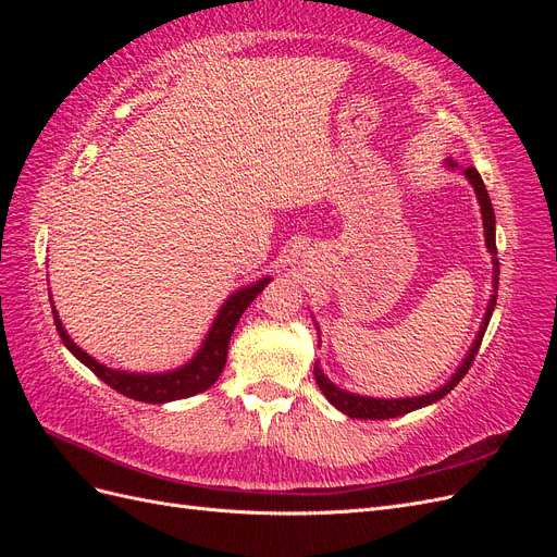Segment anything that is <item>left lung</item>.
I'll return each instance as SVG.
<instances>
[{"label": "left lung", "instance_id": "1", "mask_svg": "<svg viewBox=\"0 0 557 557\" xmlns=\"http://www.w3.org/2000/svg\"><path fill=\"white\" fill-rule=\"evenodd\" d=\"M444 166L448 172H460L469 183L471 188H474L476 193V199H479V207H481V218H483V234H485V248L487 252L493 256V295H491V301H487V309H485V315L481 320V327L476 332V339L471 342L467 356L462 360V364L455 369V374H450V379L442 385L436 387V391L432 393H425V395H418V397H393V399H383V397H367V395H358V393H348L344 391V387L334 385L323 369H320V362H315L313 367V376H315V383L320 391H323V395L327 397V401L332 404V407L339 409L342 413L350 416V418H360V420H387V418H397V416H404V413H411L416 409H423V407H430V404L444 399L455 385H458L462 381V376L467 374V369L471 367V362H474L476 352H479V346H481V339L485 334V327L487 323H491V315L495 311V301H497V283H499V260H497V246H495V211H493V201L491 197H487V190L483 185V178L481 174L474 170V166H460L455 164L453 160H446ZM318 330V327H315ZM320 342V339H318Z\"/></svg>", "mask_w": 557, "mask_h": 557}]
</instances>
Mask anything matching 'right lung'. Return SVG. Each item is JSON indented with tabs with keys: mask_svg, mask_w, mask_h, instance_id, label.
I'll return each mask as SVG.
<instances>
[{
	"mask_svg": "<svg viewBox=\"0 0 557 557\" xmlns=\"http://www.w3.org/2000/svg\"><path fill=\"white\" fill-rule=\"evenodd\" d=\"M272 281L269 276H262L260 281L244 285V288L234 290L225 301L223 307L218 309L213 323L205 336V342L197 348L195 356L176 367L170 369V372H123V369H111L88 356L86 350L74 344V339L66 334L62 320L53 307V318H55V327L60 332V339L64 346L70 348L72 356L86 364L92 374H97L107 385H111L113 391L121 395L137 399V401H148V404H166L174 399H185L193 397L197 393H205L218 381V376L223 374L225 362H227V346H230V336L237 327L242 313L250 307V301L256 299L264 285ZM53 301V299H50Z\"/></svg>",
	"mask_w": 557,
	"mask_h": 557,
	"instance_id": "add662e5",
	"label": "right lung"
}]
</instances>
